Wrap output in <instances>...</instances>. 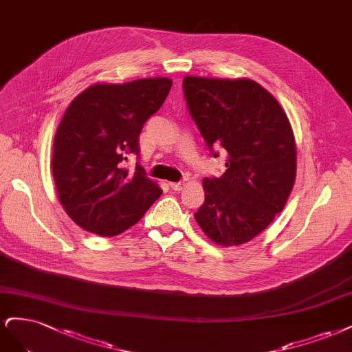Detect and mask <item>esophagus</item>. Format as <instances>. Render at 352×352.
<instances>
[{
    "label": "esophagus",
    "instance_id": "obj_1",
    "mask_svg": "<svg viewBox=\"0 0 352 352\" xmlns=\"http://www.w3.org/2000/svg\"><path fill=\"white\" fill-rule=\"evenodd\" d=\"M184 181H177V183H169V187H171L173 190H175V191H181L184 188Z\"/></svg>",
    "mask_w": 352,
    "mask_h": 352
}]
</instances>
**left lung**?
Wrapping results in <instances>:
<instances>
[{"instance_id": "left-lung-1", "label": "left lung", "mask_w": 352, "mask_h": 352, "mask_svg": "<svg viewBox=\"0 0 352 352\" xmlns=\"http://www.w3.org/2000/svg\"><path fill=\"white\" fill-rule=\"evenodd\" d=\"M187 109L225 173L203 179L205 203L195 218L212 241H250L282 212L296 181L297 151L278 100L248 78L183 80Z\"/></svg>"}]
</instances>
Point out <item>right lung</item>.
Wrapping results in <instances>:
<instances>
[{"instance_id": "right-lung-1", "label": "right lung", "mask_w": 352, "mask_h": 352, "mask_svg": "<svg viewBox=\"0 0 352 352\" xmlns=\"http://www.w3.org/2000/svg\"><path fill=\"white\" fill-rule=\"evenodd\" d=\"M171 86L165 77L94 85L67 108L54 139L52 175L63 208L83 230L118 235L162 195L139 164L130 174L124 162L140 156V131Z\"/></svg>"}]
</instances>
